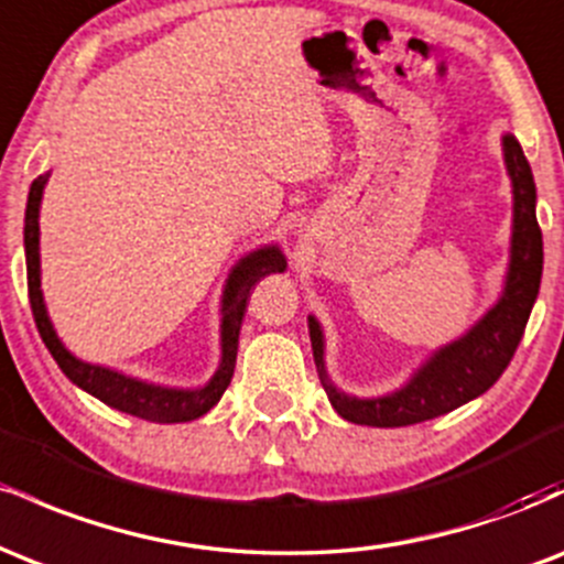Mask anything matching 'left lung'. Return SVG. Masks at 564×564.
<instances>
[{
	"mask_svg": "<svg viewBox=\"0 0 564 564\" xmlns=\"http://www.w3.org/2000/svg\"><path fill=\"white\" fill-rule=\"evenodd\" d=\"M503 161L514 193V225H511V257L507 286L488 313L462 339L437 349L413 373L405 387L384 398L360 400L336 390L323 364V332L310 315V341L318 377L334 411L352 424L408 426L443 416L453 408L480 398L507 371L514 349L525 334L530 310L541 286L543 238L535 219V183L522 145L514 134H503Z\"/></svg>",
	"mask_w": 564,
	"mask_h": 564,
	"instance_id": "8db88e82",
	"label": "left lung"
}]
</instances>
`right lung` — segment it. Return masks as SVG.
<instances>
[{
  "label": "right lung",
  "mask_w": 564,
  "mask_h": 564,
  "mask_svg": "<svg viewBox=\"0 0 564 564\" xmlns=\"http://www.w3.org/2000/svg\"><path fill=\"white\" fill-rule=\"evenodd\" d=\"M50 174H42L31 183L29 204H25V228H23V243H25V273H29V300L31 313H34L36 328L42 334V341L47 345L50 355L61 371L89 392L93 398L102 400L106 405L116 408V411L132 413L138 419H148V422L159 424H177V422H193V419L204 416L209 408L217 405L223 392L228 390L232 371H236V355H238V332H241L246 304H249V291L257 281L270 273H283L286 270V257L281 254L278 246H264V249L251 251L241 262L232 268V273L225 283L223 294V360L215 377L206 381L198 390H172V387L148 384V381L124 377V373L111 371V368L84 364V360L74 358L63 341L57 339L53 323L47 318V307L42 300V281H39V204H42V191L47 185Z\"/></svg>",
  "instance_id": "obj_1"
}]
</instances>
